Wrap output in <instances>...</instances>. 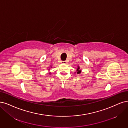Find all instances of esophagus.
Wrapping results in <instances>:
<instances>
[{
    "label": "esophagus",
    "instance_id": "obj_1",
    "mask_svg": "<svg viewBox=\"0 0 128 128\" xmlns=\"http://www.w3.org/2000/svg\"><path fill=\"white\" fill-rule=\"evenodd\" d=\"M61 63L66 64V61H61Z\"/></svg>",
    "mask_w": 128,
    "mask_h": 128
}]
</instances>
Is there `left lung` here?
<instances>
[{"label":"left lung","mask_w":128,"mask_h":128,"mask_svg":"<svg viewBox=\"0 0 128 128\" xmlns=\"http://www.w3.org/2000/svg\"><path fill=\"white\" fill-rule=\"evenodd\" d=\"M81 73V70H80V68L79 66H78V68H77V70H76V71L74 73H76L77 74H80Z\"/></svg>","instance_id":"8db88e82"}]
</instances>
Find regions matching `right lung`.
<instances>
[{
  "label": "right lung",
  "mask_w": 128,
  "mask_h": 128,
  "mask_svg": "<svg viewBox=\"0 0 128 128\" xmlns=\"http://www.w3.org/2000/svg\"><path fill=\"white\" fill-rule=\"evenodd\" d=\"M50 68H52V66H51V65L50 66V68L48 67V70L49 71H50ZM49 74H51V73H50V72H49Z\"/></svg>",
  "instance_id": "1"
}]
</instances>
